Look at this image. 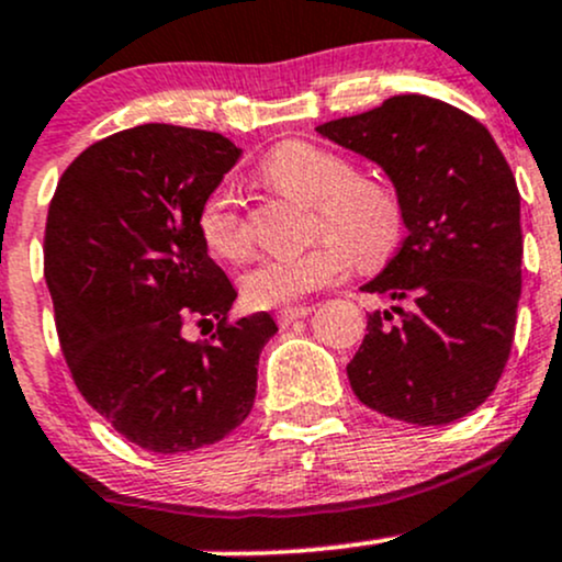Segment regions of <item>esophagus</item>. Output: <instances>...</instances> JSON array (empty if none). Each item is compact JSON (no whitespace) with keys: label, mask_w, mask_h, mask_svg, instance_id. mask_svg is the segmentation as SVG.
Here are the masks:
<instances>
[{"label":"esophagus","mask_w":562,"mask_h":562,"mask_svg":"<svg viewBox=\"0 0 562 562\" xmlns=\"http://www.w3.org/2000/svg\"><path fill=\"white\" fill-rule=\"evenodd\" d=\"M311 311H313L311 305H286L276 313V318H279L281 327H289V324L297 322V318H305Z\"/></svg>","instance_id":"34e87169"}]
</instances>
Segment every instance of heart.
Here are the masks:
<instances>
[{
	"label": "heart",
	"instance_id": "1",
	"mask_svg": "<svg viewBox=\"0 0 562 562\" xmlns=\"http://www.w3.org/2000/svg\"><path fill=\"white\" fill-rule=\"evenodd\" d=\"M262 182L313 206L316 244L297 255L262 257L240 276L246 303L257 307L292 305L305 294L337 281L351 259L378 268L394 257L404 238V201L389 179L356 173L340 153L313 142H283L259 162ZM198 231L214 255L244 259L251 249L249 220L231 192L216 190L198 211Z\"/></svg>",
	"mask_w": 562,
	"mask_h": 562
}]
</instances>
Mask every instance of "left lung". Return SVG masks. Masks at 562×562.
Returning a JSON list of instances; mask_svg holds the SVG:
<instances>
[{"label":"left lung","mask_w":562,"mask_h":562,"mask_svg":"<svg viewBox=\"0 0 562 562\" xmlns=\"http://www.w3.org/2000/svg\"><path fill=\"white\" fill-rule=\"evenodd\" d=\"M316 131L383 166L407 214L402 249L361 286L394 307L367 316L348 364L353 394L404 424H452L493 394L515 340V173L480 120L428 95H394Z\"/></svg>","instance_id":"left-lung-1"}]
</instances>
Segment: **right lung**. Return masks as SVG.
<instances>
[{
    "mask_svg": "<svg viewBox=\"0 0 562 562\" xmlns=\"http://www.w3.org/2000/svg\"><path fill=\"white\" fill-rule=\"evenodd\" d=\"M231 138L147 123L90 144L58 179L45 281L75 385L149 452L225 439L251 413L270 313L233 322L238 297L209 257L198 211L238 162ZM190 326H214L209 341Z\"/></svg>",
    "mask_w": 562,
    "mask_h": 562,
    "instance_id": "1",
    "label": "right lung"
}]
</instances>
